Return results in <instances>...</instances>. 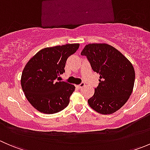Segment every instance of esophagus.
I'll return each instance as SVG.
<instances>
[{
  "label": "esophagus",
  "mask_w": 150,
  "mask_h": 150,
  "mask_svg": "<svg viewBox=\"0 0 150 150\" xmlns=\"http://www.w3.org/2000/svg\"><path fill=\"white\" fill-rule=\"evenodd\" d=\"M84 86H85V83H81L80 84V85H78V86H77V87H78V88H81L83 87Z\"/></svg>",
  "instance_id": "1"
}]
</instances>
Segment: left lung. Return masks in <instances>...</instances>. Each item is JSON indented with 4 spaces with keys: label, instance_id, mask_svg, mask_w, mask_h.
<instances>
[{
    "label": "left lung",
    "instance_id": "obj_1",
    "mask_svg": "<svg viewBox=\"0 0 150 150\" xmlns=\"http://www.w3.org/2000/svg\"><path fill=\"white\" fill-rule=\"evenodd\" d=\"M92 69L99 74V86L88 100L89 106L100 114L115 112L127 102L133 91L135 71L131 62L107 43H90L81 51Z\"/></svg>",
    "mask_w": 150,
    "mask_h": 150
}]
</instances>
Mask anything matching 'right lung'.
Wrapping results in <instances>:
<instances>
[{
  "instance_id": "obj_1",
  "label": "right lung",
  "mask_w": 150,
  "mask_h": 150,
  "mask_svg": "<svg viewBox=\"0 0 150 150\" xmlns=\"http://www.w3.org/2000/svg\"><path fill=\"white\" fill-rule=\"evenodd\" d=\"M79 46L72 43L43 48L25 65L21 77L22 90L28 102L40 112L54 114L69 104L75 86L57 79L65 72L67 58Z\"/></svg>"
}]
</instances>
